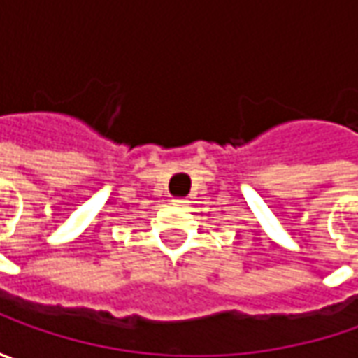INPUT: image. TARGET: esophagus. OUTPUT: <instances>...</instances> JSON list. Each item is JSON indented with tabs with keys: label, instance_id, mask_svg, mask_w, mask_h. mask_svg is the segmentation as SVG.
I'll return each mask as SVG.
<instances>
[{
	"label": "esophagus",
	"instance_id": "34e87169",
	"mask_svg": "<svg viewBox=\"0 0 358 358\" xmlns=\"http://www.w3.org/2000/svg\"><path fill=\"white\" fill-rule=\"evenodd\" d=\"M171 203H173V205H177V207H187V203H189V201L183 199V197H175Z\"/></svg>",
	"mask_w": 358,
	"mask_h": 358
}]
</instances>
